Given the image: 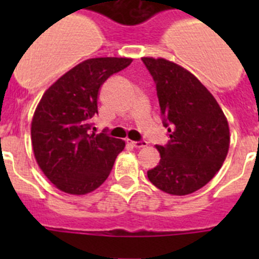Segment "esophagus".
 Wrapping results in <instances>:
<instances>
[{
    "label": "esophagus",
    "instance_id": "esophagus-1",
    "mask_svg": "<svg viewBox=\"0 0 259 259\" xmlns=\"http://www.w3.org/2000/svg\"><path fill=\"white\" fill-rule=\"evenodd\" d=\"M126 143H129V144H132L134 148L137 149H140V148H145L146 145H148V143L144 142V140H142V142H132V140L126 139Z\"/></svg>",
    "mask_w": 259,
    "mask_h": 259
}]
</instances>
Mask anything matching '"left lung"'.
<instances>
[{
    "label": "left lung",
    "instance_id": "obj_1",
    "mask_svg": "<svg viewBox=\"0 0 259 259\" xmlns=\"http://www.w3.org/2000/svg\"><path fill=\"white\" fill-rule=\"evenodd\" d=\"M156 83L160 113L170 140L156 145L160 161L148 171L171 195L197 192L219 171L228 154L229 125L210 91L194 75L165 59L143 57Z\"/></svg>",
    "mask_w": 259,
    "mask_h": 259
}]
</instances>
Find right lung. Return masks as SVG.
Wrapping results in <instances>:
<instances>
[{"mask_svg": "<svg viewBox=\"0 0 259 259\" xmlns=\"http://www.w3.org/2000/svg\"><path fill=\"white\" fill-rule=\"evenodd\" d=\"M132 61L129 57L85 60L55 81L36 106L31 121L33 155L61 192L83 195L98 189L124 150V140L90 129L101 85Z\"/></svg>", "mask_w": 259, "mask_h": 259, "instance_id": "right-lung-1", "label": "right lung"}]
</instances>
